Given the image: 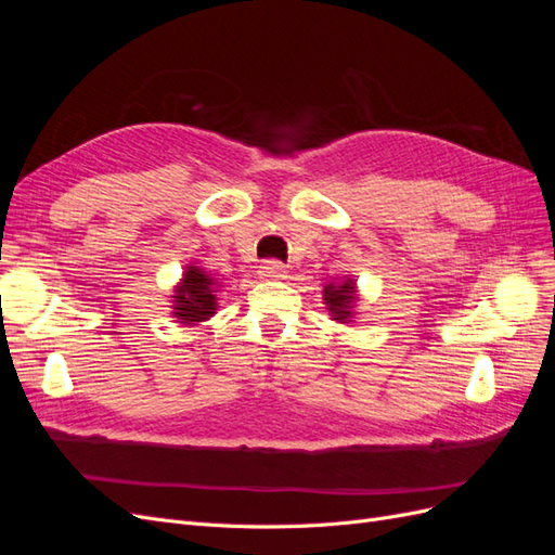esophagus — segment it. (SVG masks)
I'll use <instances>...</instances> for the list:
<instances>
[{
  "instance_id": "34e87169",
  "label": "esophagus",
  "mask_w": 555,
  "mask_h": 555,
  "mask_svg": "<svg viewBox=\"0 0 555 555\" xmlns=\"http://www.w3.org/2000/svg\"><path fill=\"white\" fill-rule=\"evenodd\" d=\"M284 266L280 263V261H263L261 266H259V275L263 278V280H282L284 278Z\"/></svg>"
}]
</instances>
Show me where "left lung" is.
<instances>
[{"label":"left lung","instance_id":"1","mask_svg":"<svg viewBox=\"0 0 555 555\" xmlns=\"http://www.w3.org/2000/svg\"><path fill=\"white\" fill-rule=\"evenodd\" d=\"M354 300H357V287H354V280H345L340 284H326L324 287V304L331 312V317L335 322L347 324L351 322V317H354Z\"/></svg>","mask_w":555,"mask_h":555}]
</instances>
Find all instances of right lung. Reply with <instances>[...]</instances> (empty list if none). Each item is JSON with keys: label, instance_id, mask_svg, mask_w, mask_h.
Listing matches in <instances>:
<instances>
[{"label": "right lung", "instance_id": "obj_1", "mask_svg": "<svg viewBox=\"0 0 555 555\" xmlns=\"http://www.w3.org/2000/svg\"><path fill=\"white\" fill-rule=\"evenodd\" d=\"M217 280H212L204 268L188 266L182 273V280L173 289V317L180 319V324H196L206 322L217 310L215 289Z\"/></svg>", "mask_w": 555, "mask_h": 555}]
</instances>
